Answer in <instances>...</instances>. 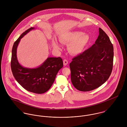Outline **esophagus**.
I'll list each match as a JSON object with an SVG mask.
<instances>
[{"instance_id": "34e87169", "label": "esophagus", "mask_w": 127, "mask_h": 127, "mask_svg": "<svg viewBox=\"0 0 127 127\" xmlns=\"http://www.w3.org/2000/svg\"><path fill=\"white\" fill-rule=\"evenodd\" d=\"M63 63H64V66H65V65H66L68 64V61H67V60L65 59V60H64Z\"/></svg>"}]
</instances>
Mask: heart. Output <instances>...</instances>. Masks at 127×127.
<instances>
[{
  "instance_id": "b5f03b06",
  "label": "heart",
  "mask_w": 127,
  "mask_h": 127,
  "mask_svg": "<svg viewBox=\"0 0 127 127\" xmlns=\"http://www.w3.org/2000/svg\"><path fill=\"white\" fill-rule=\"evenodd\" d=\"M90 39V36L83 34L81 31L69 32L60 37V41L63 43H69L68 46L69 52L72 54L77 55L81 53L87 44ZM55 48L59 49L61 45L56 40L53 41Z\"/></svg>"
}]
</instances>
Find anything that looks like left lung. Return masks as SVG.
I'll return each mask as SVG.
<instances>
[{
  "instance_id": "left-lung-1",
  "label": "left lung",
  "mask_w": 127,
  "mask_h": 127,
  "mask_svg": "<svg viewBox=\"0 0 127 127\" xmlns=\"http://www.w3.org/2000/svg\"><path fill=\"white\" fill-rule=\"evenodd\" d=\"M95 43L73 58L69 64L71 81L78 90L89 91L105 83L112 72L113 47L106 33L100 28Z\"/></svg>"
}]
</instances>
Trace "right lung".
<instances>
[{
	"label": "right lung",
	"mask_w": 127,
	"mask_h": 127,
	"mask_svg": "<svg viewBox=\"0 0 127 127\" xmlns=\"http://www.w3.org/2000/svg\"><path fill=\"white\" fill-rule=\"evenodd\" d=\"M34 27L23 32L14 42L12 51L11 67L16 81L26 90L37 94L48 91L51 87L58 71L63 67L61 57H48L40 65L34 68H26L18 63L17 50L20 39Z\"/></svg>",
	"instance_id": "obj_1"
}]
</instances>
